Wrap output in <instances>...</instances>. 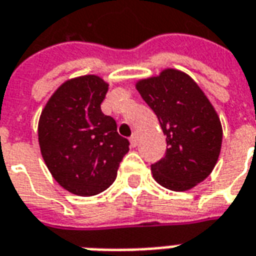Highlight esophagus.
<instances>
[{"instance_id":"34e87169","label":"esophagus","mask_w":256,"mask_h":256,"mask_svg":"<svg viewBox=\"0 0 256 256\" xmlns=\"http://www.w3.org/2000/svg\"><path fill=\"white\" fill-rule=\"evenodd\" d=\"M130 144H132L133 148H136V146L138 145V138H137V136H136V134H133V136L130 137Z\"/></svg>"}]
</instances>
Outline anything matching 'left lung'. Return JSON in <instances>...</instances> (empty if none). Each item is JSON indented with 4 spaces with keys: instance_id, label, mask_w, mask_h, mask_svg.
I'll return each instance as SVG.
<instances>
[{
    "instance_id": "8db88e82",
    "label": "left lung",
    "mask_w": 256,
    "mask_h": 256,
    "mask_svg": "<svg viewBox=\"0 0 256 256\" xmlns=\"http://www.w3.org/2000/svg\"><path fill=\"white\" fill-rule=\"evenodd\" d=\"M166 136L167 150L150 168L156 182L182 192L212 172L222 144L220 118L198 84L186 74L164 70L137 84Z\"/></svg>"
}]
</instances>
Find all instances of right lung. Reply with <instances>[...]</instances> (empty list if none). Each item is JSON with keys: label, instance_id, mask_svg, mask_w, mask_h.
Here are the masks:
<instances>
[{"label": "right lung", "instance_id": "1", "mask_svg": "<svg viewBox=\"0 0 256 256\" xmlns=\"http://www.w3.org/2000/svg\"><path fill=\"white\" fill-rule=\"evenodd\" d=\"M108 84L96 75L67 80L44 108L38 124L41 154L49 172L68 192L94 196L115 181L128 152L116 122L101 111Z\"/></svg>", "mask_w": 256, "mask_h": 256}]
</instances>
